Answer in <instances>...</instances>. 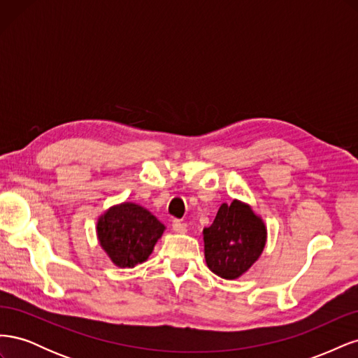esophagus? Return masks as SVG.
<instances>
[{
    "label": "esophagus",
    "mask_w": 358,
    "mask_h": 358,
    "mask_svg": "<svg viewBox=\"0 0 358 358\" xmlns=\"http://www.w3.org/2000/svg\"><path fill=\"white\" fill-rule=\"evenodd\" d=\"M171 227H173V230H175V231H176V233H179V234L187 233V225L183 224L182 221H179V220H175V221H173Z\"/></svg>",
    "instance_id": "esophagus-1"
}]
</instances>
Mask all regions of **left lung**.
Instances as JSON below:
<instances>
[{"mask_svg":"<svg viewBox=\"0 0 358 358\" xmlns=\"http://www.w3.org/2000/svg\"><path fill=\"white\" fill-rule=\"evenodd\" d=\"M267 230L251 206L222 203L210 227L203 230L206 264L224 279L241 278L262 255Z\"/></svg>","mask_w":358,"mask_h":358,"instance_id":"1","label":"left lung"}]
</instances>
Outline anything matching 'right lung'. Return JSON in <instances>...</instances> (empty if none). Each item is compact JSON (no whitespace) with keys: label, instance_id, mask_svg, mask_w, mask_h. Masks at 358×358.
Here are the masks:
<instances>
[{"label":"right lung","instance_id":"right-lung-1","mask_svg":"<svg viewBox=\"0 0 358 358\" xmlns=\"http://www.w3.org/2000/svg\"><path fill=\"white\" fill-rule=\"evenodd\" d=\"M164 230V224L149 210L128 201L113 206L96 222L101 248L121 268L146 262Z\"/></svg>","mask_w":358,"mask_h":358}]
</instances>
